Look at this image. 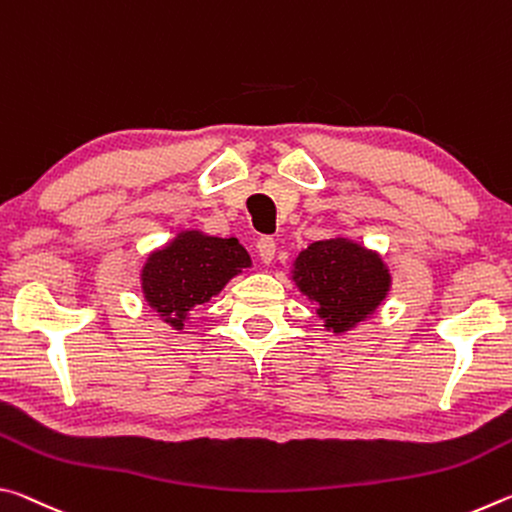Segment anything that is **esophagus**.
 Listing matches in <instances>:
<instances>
[{"label":"esophagus","mask_w":512,"mask_h":512,"mask_svg":"<svg viewBox=\"0 0 512 512\" xmlns=\"http://www.w3.org/2000/svg\"><path fill=\"white\" fill-rule=\"evenodd\" d=\"M257 255L264 264H271L275 259V241L271 237H259L257 239Z\"/></svg>","instance_id":"obj_1"}]
</instances>
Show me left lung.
<instances>
[{
  "instance_id": "1",
  "label": "left lung",
  "mask_w": 512,
  "mask_h": 512,
  "mask_svg": "<svg viewBox=\"0 0 512 512\" xmlns=\"http://www.w3.org/2000/svg\"><path fill=\"white\" fill-rule=\"evenodd\" d=\"M293 280L336 334L366 320L391 289V273L381 257L341 237L302 250L293 264Z\"/></svg>"
}]
</instances>
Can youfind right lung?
Returning <instances> with one entry per match:
<instances>
[{"instance_id":"right-lung-1","label":"right lung","mask_w":512,"mask_h":512,"mask_svg":"<svg viewBox=\"0 0 512 512\" xmlns=\"http://www.w3.org/2000/svg\"><path fill=\"white\" fill-rule=\"evenodd\" d=\"M248 266L250 257L235 237L219 239L187 230L146 259L142 291L164 323L183 329L189 311L216 296Z\"/></svg>"}]
</instances>
